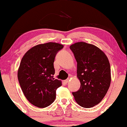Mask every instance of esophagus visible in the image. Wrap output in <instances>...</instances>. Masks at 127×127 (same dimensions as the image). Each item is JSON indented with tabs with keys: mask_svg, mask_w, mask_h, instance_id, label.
<instances>
[{
	"mask_svg": "<svg viewBox=\"0 0 127 127\" xmlns=\"http://www.w3.org/2000/svg\"><path fill=\"white\" fill-rule=\"evenodd\" d=\"M68 81H69V79H66L64 81V83H65V84H66V83H68Z\"/></svg>",
	"mask_w": 127,
	"mask_h": 127,
	"instance_id": "obj_1",
	"label": "esophagus"
}]
</instances>
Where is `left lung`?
<instances>
[{
    "label": "left lung",
    "instance_id": "8db88e82",
    "mask_svg": "<svg viewBox=\"0 0 127 127\" xmlns=\"http://www.w3.org/2000/svg\"><path fill=\"white\" fill-rule=\"evenodd\" d=\"M70 48L76 60L77 78L81 83L80 89L73 92L74 100L83 108H92L103 100L110 86L109 60L94 44L81 41L71 44Z\"/></svg>",
    "mask_w": 127,
    "mask_h": 127
}]
</instances>
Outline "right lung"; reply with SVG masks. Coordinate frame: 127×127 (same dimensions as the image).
Wrapping results in <instances>:
<instances>
[{"mask_svg":"<svg viewBox=\"0 0 127 127\" xmlns=\"http://www.w3.org/2000/svg\"><path fill=\"white\" fill-rule=\"evenodd\" d=\"M63 44L49 42L39 44L27 51L22 58L18 78L23 94L29 101L38 108H45L54 102L56 90L62 86L54 78V62Z\"/></svg>","mask_w":127,"mask_h":127,"instance_id":"obj_1","label":"right lung"}]
</instances>
